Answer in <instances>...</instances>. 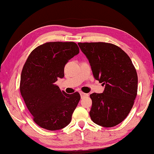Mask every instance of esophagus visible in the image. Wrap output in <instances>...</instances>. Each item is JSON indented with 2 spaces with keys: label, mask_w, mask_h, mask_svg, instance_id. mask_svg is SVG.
<instances>
[{
  "label": "esophagus",
  "mask_w": 154,
  "mask_h": 154,
  "mask_svg": "<svg viewBox=\"0 0 154 154\" xmlns=\"http://www.w3.org/2000/svg\"><path fill=\"white\" fill-rule=\"evenodd\" d=\"M79 93H80V95H81L82 97H84V96H88V94L84 93H83V92H82V91H80Z\"/></svg>",
  "instance_id": "obj_1"
}]
</instances>
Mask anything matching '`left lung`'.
Segmentation results:
<instances>
[{
  "label": "left lung",
  "mask_w": 154,
  "mask_h": 154,
  "mask_svg": "<svg viewBox=\"0 0 154 154\" xmlns=\"http://www.w3.org/2000/svg\"><path fill=\"white\" fill-rule=\"evenodd\" d=\"M86 55L96 80L105 86L103 93L90 95V116L104 127L118 125L127 118L137 91V75L130 57L112 43H78Z\"/></svg>",
  "instance_id": "left-lung-1"
}]
</instances>
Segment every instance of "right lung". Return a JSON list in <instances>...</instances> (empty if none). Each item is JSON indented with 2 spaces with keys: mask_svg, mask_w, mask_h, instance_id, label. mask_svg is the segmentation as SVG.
<instances>
[{
  "mask_svg": "<svg viewBox=\"0 0 154 154\" xmlns=\"http://www.w3.org/2000/svg\"><path fill=\"white\" fill-rule=\"evenodd\" d=\"M79 52L74 42H48L33 50L21 72L20 91L33 120L50 131L66 127L80 100L78 92L67 94L54 83L64 67Z\"/></svg>",
  "mask_w": 154,
  "mask_h": 154,
  "instance_id": "1",
  "label": "right lung"
}]
</instances>
